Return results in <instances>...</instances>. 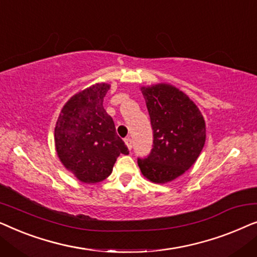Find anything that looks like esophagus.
<instances>
[{"label": "esophagus", "instance_id": "34e87169", "mask_svg": "<svg viewBox=\"0 0 257 257\" xmlns=\"http://www.w3.org/2000/svg\"><path fill=\"white\" fill-rule=\"evenodd\" d=\"M125 144H126V145H127L128 150H132V147H133V142H132V139L130 138V137H127V138H125Z\"/></svg>", "mask_w": 257, "mask_h": 257}]
</instances>
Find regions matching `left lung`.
Wrapping results in <instances>:
<instances>
[{"label": "left lung", "instance_id": "8db88e82", "mask_svg": "<svg viewBox=\"0 0 257 257\" xmlns=\"http://www.w3.org/2000/svg\"><path fill=\"white\" fill-rule=\"evenodd\" d=\"M153 131L152 150L138 158L140 171L156 184L174 180L195 163L206 140V125L196 105L168 84L142 87Z\"/></svg>", "mask_w": 257, "mask_h": 257}]
</instances>
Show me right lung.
<instances>
[{
	"mask_svg": "<svg viewBox=\"0 0 257 257\" xmlns=\"http://www.w3.org/2000/svg\"><path fill=\"white\" fill-rule=\"evenodd\" d=\"M108 84H96L75 94L62 108L55 127V144L62 164L77 179L94 184L111 174L128 149L115 132L103 106Z\"/></svg>",
	"mask_w": 257,
	"mask_h": 257,
	"instance_id": "obj_1",
	"label": "right lung"
}]
</instances>
